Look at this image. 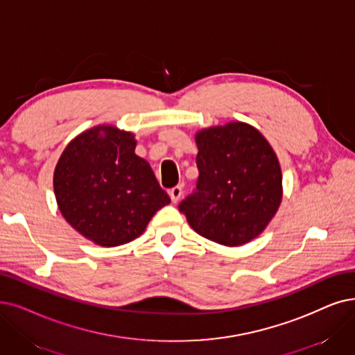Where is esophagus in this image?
Listing matches in <instances>:
<instances>
[{
  "label": "esophagus",
  "instance_id": "34e87169",
  "mask_svg": "<svg viewBox=\"0 0 355 355\" xmlns=\"http://www.w3.org/2000/svg\"><path fill=\"white\" fill-rule=\"evenodd\" d=\"M168 195H170V200H172V202H178L180 195H182V187L178 185V187L172 188L168 191Z\"/></svg>",
  "mask_w": 355,
  "mask_h": 355
}]
</instances>
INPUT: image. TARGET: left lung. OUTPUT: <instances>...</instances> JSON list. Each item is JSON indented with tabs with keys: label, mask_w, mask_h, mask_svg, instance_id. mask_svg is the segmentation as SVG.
I'll return each instance as SVG.
<instances>
[{
	"label": "left lung",
	"mask_w": 355,
	"mask_h": 355,
	"mask_svg": "<svg viewBox=\"0 0 355 355\" xmlns=\"http://www.w3.org/2000/svg\"><path fill=\"white\" fill-rule=\"evenodd\" d=\"M196 187L179 204L192 229L239 246L259 236L279 207L281 167L253 126L232 122L196 134Z\"/></svg>",
	"instance_id": "obj_1"
}]
</instances>
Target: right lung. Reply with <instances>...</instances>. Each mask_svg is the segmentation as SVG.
Here are the masks:
<instances>
[{
    "label": "right lung",
    "mask_w": 355,
    "mask_h": 355,
    "mask_svg": "<svg viewBox=\"0 0 355 355\" xmlns=\"http://www.w3.org/2000/svg\"><path fill=\"white\" fill-rule=\"evenodd\" d=\"M131 132L96 126L71 141L56 164L53 189L64 218L101 246L128 243L170 198Z\"/></svg>",
    "instance_id": "right-lung-1"
}]
</instances>
